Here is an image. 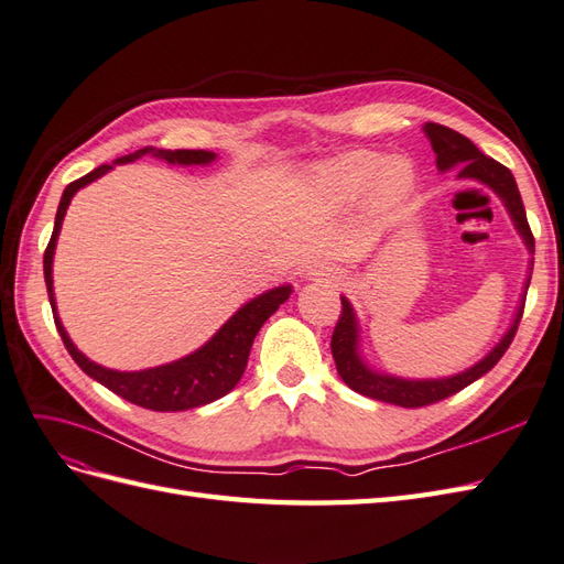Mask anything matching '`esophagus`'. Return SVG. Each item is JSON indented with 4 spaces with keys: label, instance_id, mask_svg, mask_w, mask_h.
I'll return each instance as SVG.
<instances>
[{
    "label": "esophagus",
    "instance_id": "34e87169",
    "mask_svg": "<svg viewBox=\"0 0 564 564\" xmlns=\"http://www.w3.org/2000/svg\"><path fill=\"white\" fill-rule=\"evenodd\" d=\"M307 279L310 281H338V271L334 267H326V264H314L310 271H307Z\"/></svg>",
    "mask_w": 564,
    "mask_h": 564
}]
</instances>
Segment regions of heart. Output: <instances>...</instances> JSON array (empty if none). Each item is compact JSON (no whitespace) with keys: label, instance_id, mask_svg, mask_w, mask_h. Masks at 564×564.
<instances>
[{"label":"heart","instance_id":"b5f03b06","mask_svg":"<svg viewBox=\"0 0 564 564\" xmlns=\"http://www.w3.org/2000/svg\"><path fill=\"white\" fill-rule=\"evenodd\" d=\"M314 183L330 202H352L377 185L381 205H398L412 191V169L405 162H391L377 152L357 150L314 171Z\"/></svg>","mask_w":564,"mask_h":564}]
</instances>
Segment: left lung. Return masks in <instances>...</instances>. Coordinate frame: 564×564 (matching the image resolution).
Here are the masks:
<instances>
[{"label":"left lung","mask_w":564,"mask_h":564,"mask_svg":"<svg viewBox=\"0 0 564 564\" xmlns=\"http://www.w3.org/2000/svg\"><path fill=\"white\" fill-rule=\"evenodd\" d=\"M424 133L431 140V148L436 152V166L438 171H455L457 178H467V181H479L488 185L500 199L505 209L510 212V219L514 228L522 236L527 250L533 254V236L527 221V212L522 205V195H519V187L514 183L512 171L508 166H502L496 159L486 156L476 144L459 135L457 131L441 123H426ZM533 267V259L529 264V271ZM531 276H527L524 285V295L522 302H519L514 322L510 324L508 334L500 338V343L490 350L484 359H479L474 367L455 373V377H445V379H400L391 377V373H381L373 371L362 355H359V326H357V316L355 310L348 302V297H340L343 310H340V319L334 328V336H330V352H334L336 359V369L340 373V379L345 386H350L355 393L367 395L381 402H391V405L400 408H424L433 405V402L451 398L459 393L462 388H467L476 379H481L486 371L494 369L505 350L510 348V343L517 334L519 319H522L524 312V297H527V288H529Z\"/></svg>","instance_id":"left-lung-1"}]
</instances>
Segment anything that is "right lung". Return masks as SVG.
<instances>
[{
	"mask_svg": "<svg viewBox=\"0 0 564 564\" xmlns=\"http://www.w3.org/2000/svg\"><path fill=\"white\" fill-rule=\"evenodd\" d=\"M144 154L164 159V162H169V164H181V166L209 164L216 159V154L207 152V150L142 148L133 154H126V156L117 159L113 164L135 162V159L144 156ZM113 164L97 166L95 171L88 173V176L68 183L64 195H62L59 209H56L54 230H52V238H50V245L45 250V262H42L45 264V283H47L56 330H59L68 355L76 359V365L85 373H88L90 379L102 383L119 398L133 402V405L144 408V410H154V412H181V410L202 408V405H207V402L219 400L226 393L234 391L236 383L242 377L245 367H248L250 348L254 343V336L259 334V328L264 326L269 316L276 312L288 297H291L293 288L291 285L271 288V291L262 293L259 297L245 302V305L234 316H230V319L219 330H216V334L205 345H202L199 350L176 359V362L142 369V371H117V369H107V367L95 365L93 359L85 357L76 348L74 340L68 338L66 328L62 326L59 314H56V300H54V288H52V259H54L56 238H59L62 221H64V214L70 205V199H74V195L80 191V187L97 181L99 176H105L107 171L113 169Z\"/></svg>",
	"mask_w": 564,
	"mask_h": 564,
	"instance_id": "right-lung-1",
	"label": "right lung"
}]
</instances>
